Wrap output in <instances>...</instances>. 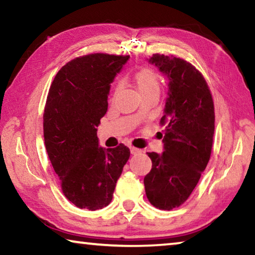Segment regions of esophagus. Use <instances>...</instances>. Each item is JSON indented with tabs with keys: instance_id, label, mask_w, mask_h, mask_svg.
<instances>
[{
	"instance_id": "obj_1",
	"label": "esophagus",
	"mask_w": 255,
	"mask_h": 255,
	"mask_svg": "<svg viewBox=\"0 0 255 255\" xmlns=\"http://www.w3.org/2000/svg\"><path fill=\"white\" fill-rule=\"evenodd\" d=\"M130 153H131L132 155H137V154L141 153V149L136 148V147H130Z\"/></svg>"
}]
</instances>
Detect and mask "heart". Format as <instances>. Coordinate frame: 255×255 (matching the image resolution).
Masks as SVG:
<instances>
[{"label": "heart", "instance_id": "b5f03b06", "mask_svg": "<svg viewBox=\"0 0 255 255\" xmlns=\"http://www.w3.org/2000/svg\"><path fill=\"white\" fill-rule=\"evenodd\" d=\"M135 81L138 88V91L141 93H148V92H156L159 93V88H161V83H159V77L156 72H154L150 68H144L139 72L136 73ZM120 89V84L117 85L116 90Z\"/></svg>", "mask_w": 255, "mask_h": 255}]
</instances>
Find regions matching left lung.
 <instances>
[{"mask_svg":"<svg viewBox=\"0 0 255 255\" xmlns=\"http://www.w3.org/2000/svg\"><path fill=\"white\" fill-rule=\"evenodd\" d=\"M148 63L169 79L161 125L164 152L147 153L152 170L144 178L150 204L171 210L191 195L209 162L215 131L210 90L197 68L182 58L154 54Z\"/></svg>","mask_w":255,"mask_h":255,"instance_id":"1","label":"left lung"}]
</instances>
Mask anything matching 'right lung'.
<instances>
[{"label": "right lung", "instance_id": "right-lung-1", "mask_svg": "<svg viewBox=\"0 0 255 255\" xmlns=\"http://www.w3.org/2000/svg\"><path fill=\"white\" fill-rule=\"evenodd\" d=\"M129 56L90 54L72 59L56 74L44 112L47 154L62 191L81 209L112 200L130 150L99 146L97 127L108 110L110 84Z\"/></svg>", "mask_w": 255, "mask_h": 255}]
</instances>
